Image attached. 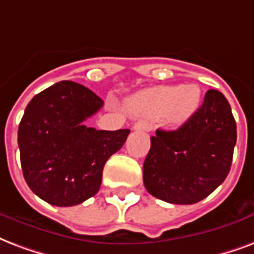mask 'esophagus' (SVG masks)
<instances>
[{
	"label": "esophagus",
	"mask_w": 254,
	"mask_h": 254,
	"mask_svg": "<svg viewBox=\"0 0 254 254\" xmlns=\"http://www.w3.org/2000/svg\"><path fill=\"white\" fill-rule=\"evenodd\" d=\"M150 129V125L146 121H138L133 125V130H142V131H148Z\"/></svg>",
	"instance_id": "34e87169"
}]
</instances>
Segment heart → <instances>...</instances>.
Returning <instances> with one entry per match:
<instances>
[{
  "label": "heart",
  "instance_id": "obj_1",
  "mask_svg": "<svg viewBox=\"0 0 254 254\" xmlns=\"http://www.w3.org/2000/svg\"><path fill=\"white\" fill-rule=\"evenodd\" d=\"M200 104L201 89L194 84L158 85L144 89L129 98V108L133 113L148 117L166 116L173 125L188 121Z\"/></svg>",
  "mask_w": 254,
  "mask_h": 254
}]
</instances>
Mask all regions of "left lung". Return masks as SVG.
Returning a JSON list of instances; mask_svg holds the SVG:
<instances>
[{"label": "left lung", "instance_id": "1", "mask_svg": "<svg viewBox=\"0 0 254 254\" xmlns=\"http://www.w3.org/2000/svg\"><path fill=\"white\" fill-rule=\"evenodd\" d=\"M237 130L232 109L218 90L176 130L157 129L144 162V185L152 196L177 205L196 204L229 173Z\"/></svg>", "mask_w": 254, "mask_h": 254}]
</instances>
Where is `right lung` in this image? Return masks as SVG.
<instances>
[{
  "instance_id": "obj_1",
  "label": "right lung",
  "mask_w": 254,
  "mask_h": 254,
  "mask_svg": "<svg viewBox=\"0 0 254 254\" xmlns=\"http://www.w3.org/2000/svg\"><path fill=\"white\" fill-rule=\"evenodd\" d=\"M102 105L90 89L61 81L26 106L18 127L22 173L33 193L48 204L73 206L100 190L105 162L130 133L86 127Z\"/></svg>"
}]
</instances>
